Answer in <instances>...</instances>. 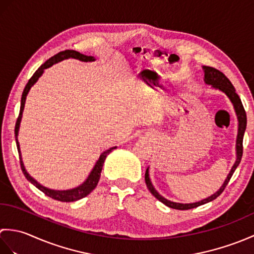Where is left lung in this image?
I'll list each match as a JSON object with an SVG mask.
<instances>
[{
  "instance_id": "1",
  "label": "left lung",
  "mask_w": 254,
  "mask_h": 254,
  "mask_svg": "<svg viewBox=\"0 0 254 254\" xmlns=\"http://www.w3.org/2000/svg\"><path fill=\"white\" fill-rule=\"evenodd\" d=\"M203 69H204V82H205V84L212 85L213 88L219 89L220 91H223V93L227 95V97L234 105L237 118H238V123H239L238 124V135H237V142H236L237 159H236V163L233 166V168H231L230 172L228 174L227 178H226L224 185L220 187V189L216 193H214L213 195H210L206 198L202 199V201H198V202H195V203H188V204L171 202V201H169V199H167L164 196H161L160 194L155 190L153 183L149 179V174H148V168H147L146 172H145V182H146V186H147V189L149 190V192L152 193L153 195L158 199V201H160L161 203H164L168 207L175 208V209H191V208L199 206V205L206 204L210 201H213V199H215L216 197H218L220 194L223 193V191L225 190L226 186L228 185L231 176L234 175L236 168L239 166L240 161H241V157H242V149H244V147H242V141H244V135H245V131H246V127H247V115H246L245 108H244V106H242L241 99L239 98L238 94L236 93V89L233 86V84H231L230 80L225 76L224 73L218 71V69H216V68L210 67V66H203Z\"/></svg>"
}]
</instances>
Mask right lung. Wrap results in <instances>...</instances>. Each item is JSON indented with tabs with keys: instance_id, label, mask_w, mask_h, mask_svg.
I'll list each match as a JSON object with an SVG mask.
<instances>
[{
	"instance_id": "obj_1",
	"label": "right lung",
	"mask_w": 254,
	"mask_h": 254,
	"mask_svg": "<svg viewBox=\"0 0 254 254\" xmlns=\"http://www.w3.org/2000/svg\"><path fill=\"white\" fill-rule=\"evenodd\" d=\"M69 58H73V59H77L79 61H83V62H93L95 61V58L94 57H88V56H85L82 55V53H79L77 51H74V50H65V51H61L59 52L58 55L53 56L52 58H50L49 60L46 61L42 65L37 69L35 72V74L32 75L31 78L28 80V83H27L26 87L23 91V95H21V101H20V110H19V116L17 118V121H16V126H15V138H16V145H17V149H18V154H19V159H20V167H21V170H23V174L26 177V179L28 180L29 182H31L32 185H34L37 189H39L40 191L44 192L46 195L50 196L51 198H55L57 201H61V202H74V201H77V199H80L85 197L86 195H88V194L94 190V189L98 185V181L100 179V172L102 170V166H104V163L106 160V157L108 156V154L111 153L113 149H116L117 146L115 147H111L109 149H107L106 152L102 153L100 155L99 159L97 160V163L95 165V167L93 168V170L90 171V174L88 176L87 179H86L82 185L78 186L77 188H74L71 189V190H63V191H59V190H51V189H48L44 186H41L40 183H38L34 178L30 177L28 172L26 171L25 169V166L23 163V159H21V154H20V148H19V143H18V131H19V124L21 121V116H23V111H24V107H25V101H26V97L28 95L30 88L32 87V85H34L38 78H39L42 73L46 68L52 66L55 63L60 62L62 60H65V59H69Z\"/></svg>"
}]
</instances>
